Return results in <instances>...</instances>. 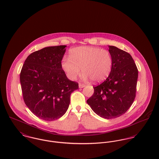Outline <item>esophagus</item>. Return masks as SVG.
Returning a JSON list of instances; mask_svg holds the SVG:
<instances>
[{
  "mask_svg": "<svg viewBox=\"0 0 159 159\" xmlns=\"http://www.w3.org/2000/svg\"><path fill=\"white\" fill-rule=\"evenodd\" d=\"M85 87V85H84V84H80L79 85V87L80 88H84V87Z\"/></svg>",
  "mask_w": 159,
  "mask_h": 159,
  "instance_id": "esophagus-1",
  "label": "esophagus"
}]
</instances>
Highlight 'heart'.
Here are the masks:
<instances>
[{
    "mask_svg": "<svg viewBox=\"0 0 159 159\" xmlns=\"http://www.w3.org/2000/svg\"><path fill=\"white\" fill-rule=\"evenodd\" d=\"M61 66L67 77L75 80L81 68L84 80L101 83L109 76L113 67V58L109 51L94 46H79L72 49L70 57H63Z\"/></svg>",
    "mask_w": 159,
    "mask_h": 159,
    "instance_id": "obj_1",
    "label": "heart"
}]
</instances>
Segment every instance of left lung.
I'll return each mask as SVG.
<instances>
[{
	"instance_id": "1",
	"label": "left lung",
	"mask_w": 159,
	"mask_h": 159,
	"mask_svg": "<svg viewBox=\"0 0 159 159\" xmlns=\"http://www.w3.org/2000/svg\"><path fill=\"white\" fill-rule=\"evenodd\" d=\"M108 48L113 58L112 70L103 83L93 87L94 93L87 102L99 116L112 119L123 115L132 104L139 72L129 53L115 46Z\"/></svg>"
}]
</instances>
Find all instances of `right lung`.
<instances>
[{"instance_id":"add662e5","label":"right lung","mask_w":159,"mask_h":159,"mask_svg":"<svg viewBox=\"0 0 159 159\" xmlns=\"http://www.w3.org/2000/svg\"><path fill=\"white\" fill-rule=\"evenodd\" d=\"M65 45L44 48L29 55L20 74L25 104L40 119L51 121L67 111L70 96L79 88L61 66Z\"/></svg>"}]
</instances>
